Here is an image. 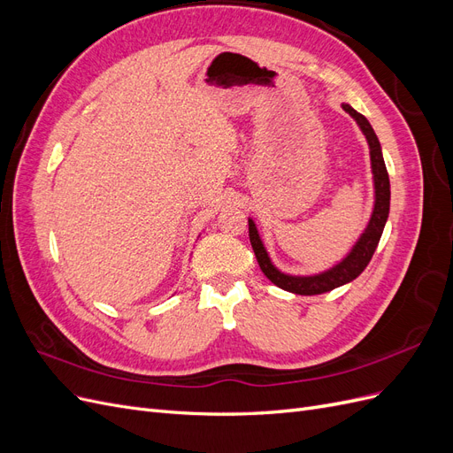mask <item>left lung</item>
I'll list each match as a JSON object with an SVG mask.
<instances>
[{"instance_id": "left-lung-1", "label": "left lung", "mask_w": 453, "mask_h": 453, "mask_svg": "<svg viewBox=\"0 0 453 453\" xmlns=\"http://www.w3.org/2000/svg\"><path fill=\"white\" fill-rule=\"evenodd\" d=\"M342 109L355 119V122H357V127L361 128L363 135L366 138V143L370 149V170H372V181H374L372 213H370L365 230L361 232L357 242L351 245V250L346 253V257L340 258L338 263L333 265L331 268L318 273H310V276H295V273L281 272L276 265L272 263V258L263 243V238L258 234V228L253 219L250 217V242L260 270H263L265 276L273 285H278L280 289L295 293V295H321L361 276V272L366 268V265L370 263V258H372L378 248L383 226H386L388 217H389V200H391L389 175H388L386 162H383L378 135L374 128L370 127L366 117L355 111L349 104H342Z\"/></svg>"}]
</instances>
